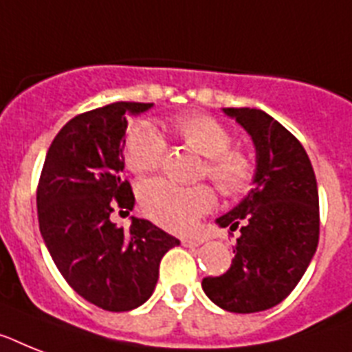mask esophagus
<instances>
[{
	"mask_svg": "<svg viewBox=\"0 0 352 352\" xmlns=\"http://www.w3.org/2000/svg\"><path fill=\"white\" fill-rule=\"evenodd\" d=\"M204 242V239H199V236H184L182 239V244L186 248H197V245H201Z\"/></svg>",
	"mask_w": 352,
	"mask_h": 352,
	"instance_id": "1",
	"label": "esophagus"
}]
</instances>
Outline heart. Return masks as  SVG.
<instances>
[{
    "instance_id": "b5f03b06",
    "label": "heart",
    "mask_w": 352,
    "mask_h": 352,
    "mask_svg": "<svg viewBox=\"0 0 352 352\" xmlns=\"http://www.w3.org/2000/svg\"><path fill=\"white\" fill-rule=\"evenodd\" d=\"M166 131L177 142L204 155L199 177H208L228 199L248 195L255 184L256 164L244 148L231 146L230 128L208 113H184L173 117ZM166 142L153 126L139 122L128 130L122 157L128 170L148 175L161 168ZM144 215L170 231H186L215 208L217 195L210 184L177 186L168 181L144 182L139 190Z\"/></svg>"
}]
</instances>
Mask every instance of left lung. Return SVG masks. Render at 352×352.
Wrapping results in <instances>:
<instances>
[{
    "instance_id": "8db88e82",
    "label": "left lung",
    "mask_w": 352,
    "mask_h": 352,
    "mask_svg": "<svg viewBox=\"0 0 352 352\" xmlns=\"http://www.w3.org/2000/svg\"><path fill=\"white\" fill-rule=\"evenodd\" d=\"M256 146L255 188L219 219L241 230L231 267L206 276L202 289L231 313H256L280 304L295 289L315 255L320 235L316 177L304 146L265 111L226 108Z\"/></svg>"
}]
</instances>
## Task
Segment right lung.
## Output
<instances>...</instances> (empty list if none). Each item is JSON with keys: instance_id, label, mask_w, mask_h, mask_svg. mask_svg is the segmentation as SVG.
<instances>
[{"instance_id": "1", "label": "right lung", "mask_w": 352, "mask_h": 352, "mask_svg": "<svg viewBox=\"0 0 352 352\" xmlns=\"http://www.w3.org/2000/svg\"><path fill=\"white\" fill-rule=\"evenodd\" d=\"M151 102H111L79 113L54 137L37 182L39 230L54 264L77 295L107 311H130L155 289L159 264L179 244L151 222L130 215L135 197L121 179L126 116Z\"/></svg>"}]
</instances>
